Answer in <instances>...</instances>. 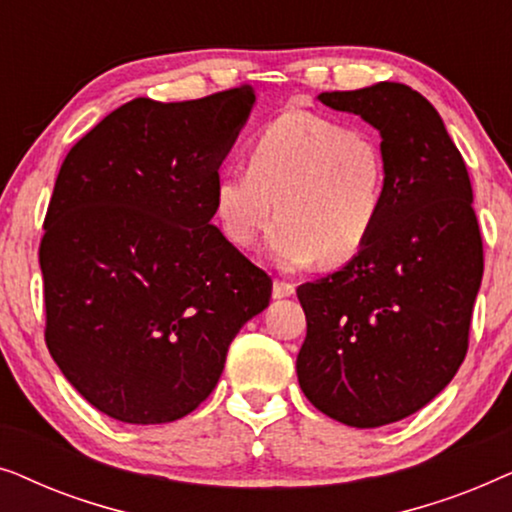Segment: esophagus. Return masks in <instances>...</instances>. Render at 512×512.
<instances>
[{"instance_id":"esophagus-1","label":"esophagus","mask_w":512,"mask_h":512,"mask_svg":"<svg viewBox=\"0 0 512 512\" xmlns=\"http://www.w3.org/2000/svg\"><path fill=\"white\" fill-rule=\"evenodd\" d=\"M293 293H296V286H293L291 282H277L272 284V296L275 298H289V296H293Z\"/></svg>"}]
</instances>
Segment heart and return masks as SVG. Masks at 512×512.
I'll return each instance as SVG.
<instances>
[{
	"mask_svg": "<svg viewBox=\"0 0 512 512\" xmlns=\"http://www.w3.org/2000/svg\"><path fill=\"white\" fill-rule=\"evenodd\" d=\"M389 170L373 135L335 118L286 111L249 144V167L230 165L214 179L212 205L235 247H254L277 219L268 249L282 265L324 258L352 261L366 247L387 205Z\"/></svg>",
	"mask_w": 512,
	"mask_h": 512,
	"instance_id": "1",
	"label": "heart"
}]
</instances>
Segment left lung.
Masks as SVG:
<instances>
[{
    "mask_svg": "<svg viewBox=\"0 0 512 512\" xmlns=\"http://www.w3.org/2000/svg\"><path fill=\"white\" fill-rule=\"evenodd\" d=\"M382 137V221L359 256L298 286L307 335L296 373L314 408L356 429L422 410L457 373L482 282L466 163L433 104L382 81L317 97Z\"/></svg>",
    "mask_w": 512,
    "mask_h": 512,
    "instance_id": "left-lung-1",
    "label": "left lung"
}]
</instances>
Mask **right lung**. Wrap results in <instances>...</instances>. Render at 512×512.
Listing matches in <instances>:
<instances>
[{
    "instance_id": "obj_1",
    "label": "right lung",
    "mask_w": 512,
    "mask_h": 512,
    "mask_svg": "<svg viewBox=\"0 0 512 512\" xmlns=\"http://www.w3.org/2000/svg\"><path fill=\"white\" fill-rule=\"evenodd\" d=\"M254 104L249 86L191 102L137 97L60 167L39 247L46 345L118 422L193 412L270 303L272 279L212 223L214 179Z\"/></svg>"
}]
</instances>
